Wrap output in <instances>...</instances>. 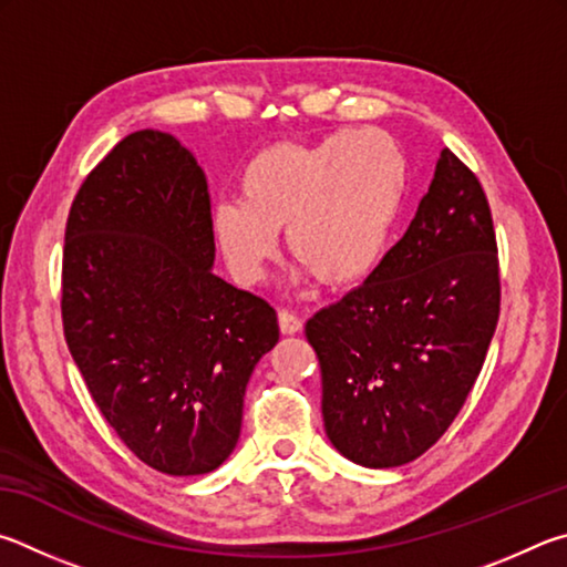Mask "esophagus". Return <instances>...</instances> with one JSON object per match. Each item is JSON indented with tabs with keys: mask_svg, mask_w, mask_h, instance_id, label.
<instances>
[{
	"mask_svg": "<svg viewBox=\"0 0 567 567\" xmlns=\"http://www.w3.org/2000/svg\"><path fill=\"white\" fill-rule=\"evenodd\" d=\"M278 326H281V333L296 336V333H301L303 321L296 313H291V311H281V313H278Z\"/></svg>",
	"mask_w": 567,
	"mask_h": 567,
	"instance_id": "34e87169",
	"label": "esophagus"
}]
</instances>
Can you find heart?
<instances>
[{
    "label": "heart",
    "mask_w": 567,
    "mask_h": 567,
    "mask_svg": "<svg viewBox=\"0 0 567 567\" xmlns=\"http://www.w3.org/2000/svg\"><path fill=\"white\" fill-rule=\"evenodd\" d=\"M409 166L399 142L359 128L319 142H276L248 156L238 174L241 202L212 212V236L241 286L264 278L278 236L306 271L329 289L369 278L399 221Z\"/></svg>",
    "instance_id": "obj_1"
}]
</instances>
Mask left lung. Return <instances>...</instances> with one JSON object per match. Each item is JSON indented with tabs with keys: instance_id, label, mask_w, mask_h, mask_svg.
Here are the masks:
<instances>
[{
	"instance_id": "obj_1",
	"label": "left lung",
	"mask_w": 567,
	"mask_h": 567,
	"mask_svg": "<svg viewBox=\"0 0 567 567\" xmlns=\"http://www.w3.org/2000/svg\"><path fill=\"white\" fill-rule=\"evenodd\" d=\"M498 311L488 198L443 148L401 241L359 289L306 323L333 449L365 468H395L429 451L468 399Z\"/></svg>"
}]
</instances>
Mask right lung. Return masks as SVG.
<instances>
[{
	"label": "right lung",
	"mask_w": 567,
	"mask_h": 567,
	"mask_svg": "<svg viewBox=\"0 0 567 567\" xmlns=\"http://www.w3.org/2000/svg\"><path fill=\"white\" fill-rule=\"evenodd\" d=\"M214 258L206 176L156 128L122 138L69 212V353L126 449L166 475L234 453L246 383L278 343L274 306L218 278Z\"/></svg>",
	"instance_id": "add662e5"
}]
</instances>
